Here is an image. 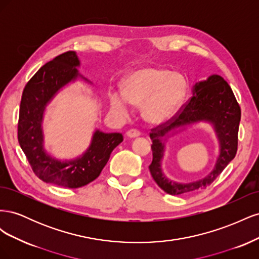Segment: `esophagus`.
Segmentation results:
<instances>
[{
	"label": "esophagus",
	"mask_w": 259,
	"mask_h": 259,
	"mask_svg": "<svg viewBox=\"0 0 259 259\" xmlns=\"http://www.w3.org/2000/svg\"><path fill=\"white\" fill-rule=\"evenodd\" d=\"M140 134H142V133H140L138 130H136V128H132V130H130L127 133H126V135L128 136V137H131V138H134V137H138V136H140Z\"/></svg>",
	"instance_id": "1"
}]
</instances>
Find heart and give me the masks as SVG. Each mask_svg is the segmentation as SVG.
<instances>
[{
	"instance_id": "b5f03b06",
	"label": "heart",
	"mask_w": 259,
	"mask_h": 259,
	"mask_svg": "<svg viewBox=\"0 0 259 259\" xmlns=\"http://www.w3.org/2000/svg\"><path fill=\"white\" fill-rule=\"evenodd\" d=\"M187 83L177 72L162 68H143L131 74L123 83V94L113 93L110 104L114 112L127 115L130 104L144 106L149 121L160 123L171 117L182 103Z\"/></svg>"
}]
</instances>
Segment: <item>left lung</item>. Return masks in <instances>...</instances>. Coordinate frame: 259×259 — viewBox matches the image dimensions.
<instances>
[{
	"instance_id": "obj_1",
	"label": "left lung",
	"mask_w": 259,
	"mask_h": 259,
	"mask_svg": "<svg viewBox=\"0 0 259 259\" xmlns=\"http://www.w3.org/2000/svg\"><path fill=\"white\" fill-rule=\"evenodd\" d=\"M194 95L179 108V110L165 122L156 125L150 132L152 140V162L149 165L155 183L171 195H179L200 189H206L221 175L225 167L236 156L238 150V133L241 120V108L234 94L221 75H211L206 81L194 86ZM201 119L214 124L221 143V154L213 171L204 180L191 184H177L170 182L160 170L162 156L161 138L180 124Z\"/></svg>"
}]
</instances>
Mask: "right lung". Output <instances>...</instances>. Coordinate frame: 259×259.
Masks as SVG:
<instances>
[{
    "mask_svg": "<svg viewBox=\"0 0 259 259\" xmlns=\"http://www.w3.org/2000/svg\"><path fill=\"white\" fill-rule=\"evenodd\" d=\"M76 66L79 59L73 51L62 53L45 64L25 86L18 119V142L33 173L44 183L72 189L96 179L113 149L123 142L120 133L105 134L97 131L88 152L75 161L59 162L45 153L41 130L43 111L54 94L77 76Z\"/></svg>",
    "mask_w": 259,
    "mask_h": 259,
    "instance_id": "add662e5",
    "label": "right lung"
}]
</instances>
